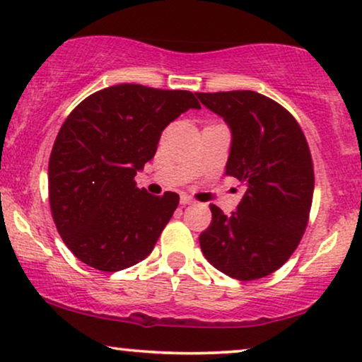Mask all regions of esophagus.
Wrapping results in <instances>:
<instances>
[{"label": "esophagus", "mask_w": 362, "mask_h": 362, "mask_svg": "<svg viewBox=\"0 0 362 362\" xmlns=\"http://www.w3.org/2000/svg\"><path fill=\"white\" fill-rule=\"evenodd\" d=\"M192 202H194V201H192L189 196H187V194H181V204H182V206L192 204Z\"/></svg>", "instance_id": "34e87169"}]
</instances>
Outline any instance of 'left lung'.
I'll use <instances>...</instances> for the list:
<instances>
[{"instance_id":"obj_1","label":"left lung","mask_w":362,"mask_h":362,"mask_svg":"<svg viewBox=\"0 0 362 362\" xmlns=\"http://www.w3.org/2000/svg\"><path fill=\"white\" fill-rule=\"evenodd\" d=\"M232 133L226 175L245 186L237 211L211 204V226L199 235L211 265L249 281L279 270L298 247L315 189L311 153L298 122L254 90L196 93Z\"/></svg>"}]
</instances>
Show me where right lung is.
<instances>
[{"label": "right lung", "mask_w": 362, "mask_h": 362, "mask_svg": "<svg viewBox=\"0 0 362 362\" xmlns=\"http://www.w3.org/2000/svg\"><path fill=\"white\" fill-rule=\"evenodd\" d=\"M189 108H201L192 92L120 83L66 118L49 158V202L64 244L83 264L118 272L151 254L180 196H153L135 176Z\"/></svg>", "instance_id": "add662e5"}]
</instances>
